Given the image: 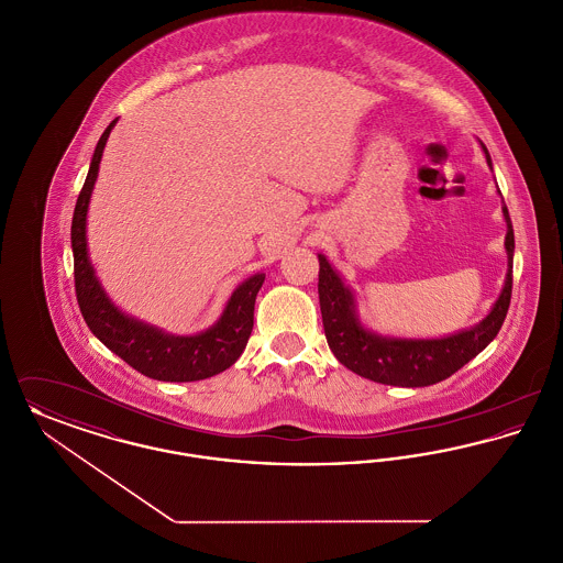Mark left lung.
<instances>
[{
	"instance_id": "left-lung-1",
	"label": "left lung",
	"mask_w": 563,
	"mask_h": 563,
	"mask_svg": "<svg viewBox=\"0 0 563 563\" xmlns=\"http://www.w3.org/2000/svg\"><path fill=\"white\" fill-rule=\"evenodd\" d=\"M482 147L487 166L492 168L487 147L483 143ZM503 214L507 221V276L503 291L482 321L443 338H397L382 335L369 329L358 317V306L352 289L344 283L340 272L319 253L322 327L327 344L335 358L361 377L402 388H422L437 384L473 361L498 335L509 312L515 236L507 205H503Z\"/></svg>"
}]
</instances>
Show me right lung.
<instances>
[{"instance_id":"add662e5","label":"right lung","mask_w":563,"mask_h":563,"mask_svg":"<svg viewBox=\"0 0 563 563\" xmlns=\"http://www.w3.org/2000/svg\"><path fill=\"white\" fill-rule=\"evenodd\" d=\"M115 122L118 120L109 124L95 147L71 221L74 274L81 317L95 338L139 374L162 382H196L213 377L232 367L246 346L253 331L255 297L266 280V274L257 272L242 280L225 301L221 317L209 329L194 335H175L156 324L139 321L111 301L88 255L86 219L95 181L99 177V164Z\"/></svg>"}]
</instances>
